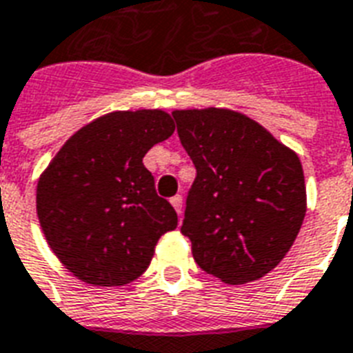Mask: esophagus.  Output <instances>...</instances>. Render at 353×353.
Masks as SVG:
<instances>
[{"mask_svg":"<svg viewBox=\"0 0 353 353\" xmlns=\"http://www.w3.org/2000/svg\"><path fill=\"white\" fill-rule=\"evenodd\" d=\"M170 203H172V205H174V209H176V211H177V214H181V212H183V196L176 194L170 200Z\"/></svg>","mask_w":353,"mask_h":353,"instance_id":"1","label":"esophagus"}]
</instances>
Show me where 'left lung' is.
I'll return each mask as SVG.
<instances>
[{"label": "left lung", "mask_w": 353, "mask_h": 353, "mask_svg": "<svg viewBox=\"0 0 353 353\" xmlns=\"http://www.w3.org/2000/svg\"><path fill=\"white\" fill-rule=\"evenodd\" d=\"M172 117L196 168L181 225L194 261L224 283L263 278L289 252L305 216L300 159L241 112L190 109Z\"/></svg>", "instance_id": "obj_1"}]
</instances>
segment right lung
<instances>
[{
  "label": "right lung",
  "instance_id": "obj_1",
  "mask_svg": "<svg viewBox=\"0 0 353 353\" xmlns=\"http://www.w3.org/2000/svg\"><path fill=\"white\" fill-rule=\"evenodd\" d=\"M174 129L159 109L105 114L72 134L40 176V228L81 281L131 283L148 268L161 235L177 228L174 207L157 196L142 163Z\"/></svg>",
  "mask_w": 353,
  "mask_h": 353
}]
</instances>
